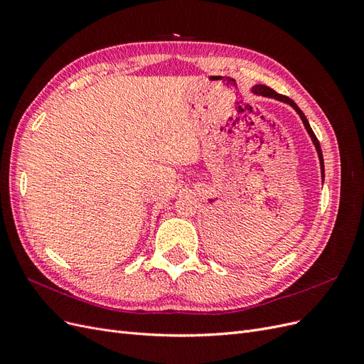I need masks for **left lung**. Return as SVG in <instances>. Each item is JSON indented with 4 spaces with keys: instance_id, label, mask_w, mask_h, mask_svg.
<instances>
[{
    "instance_id": "obj_1",
    "label": "left lung",
    "mask_w": 364,
    "mask_h": 364,
    "mask_svg": "<svg viewBox=\"0 0 364 364\" xmlns=\"http://www.w3.org/2000/svg\"><path fill=\"white\" fill-rule=\"evenodd\" d=\"M252 94L262 95V97H269V98H274V100H278V102H281V103H287V105H290V106L294 109V111L297 112V115L301 117L302 123H304V126H305L306 134L310 135V138H311V141H313V144H314V147H316V150H317V156H318V161H321V173H322V182H323V179H325V165H323L322 149H321V144H318V141H317V138H316V135H314L313 129L310 127V123H308V119H306V117L304 115V112L301 111V109L297 107V105L291 100V98L285 97V95H281V94H278V92H274V91L272 90V87H269V86H266V85H255V86H252Z\"/></svg>"
}]
</instances>
